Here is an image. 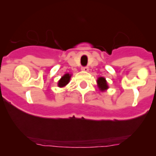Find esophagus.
<instances>
[{
	"label": "esophagus",
	"instance_id": "34e87169",
	"mask_svg": "<svg viewBox=\"0 0 156 156\" xmlns=\"http://www.w3.org/2000/svg\"><path fill=\"white\" fill-rule=\"evenodd\" d=\"M89 67H82V70H83V71H85V72H88L89 71Z\"/></svg>",
	"mask_w": 156,
	"mask_h": 156
}]
</instances>
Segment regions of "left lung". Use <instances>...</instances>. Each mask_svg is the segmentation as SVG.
I'll return each mask as SVG.
<instances>
[{"instance_id": "obj_1", "label": "left lung", "mask_w": 156, "mask_h": 156, "mask_svg": "<svg viewBox=\"0 0 156 156\" xmlns=\"http://www.w3.org/2000/svg\"><path fill=\"white\" fill-rule=\"evenodd\" d=\"M97 85H98V87L101 91H105V90L108 89L107 81L104 77H100L97 79Z\"/></svg>"}]
</instances>
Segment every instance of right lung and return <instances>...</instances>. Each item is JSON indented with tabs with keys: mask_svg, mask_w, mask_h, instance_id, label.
<instances>
[{
	"mask_svg": "<svg viewBox=\"0 0 156 156\" xmlns=\"http://www.w3.org/2000/svg\"><path fill=\"white\" fill-rule=\"evenodd\" d=\"M70 77H71V74H65L58 82V86L59 87H64L65 86H67L69 82H70Z\"/></svg>",
	"mask_w": 156,
	"mask_h": 156,
	"instance_id": "1",
	"label": "right lung"
}]
</instances>
